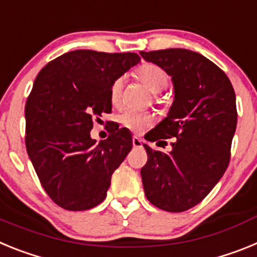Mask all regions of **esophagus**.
Here are the masks:
<instances>
[{
	"label": "esophagus",
	"mask_w": 257,
	"mask_h": 257,
	"mask_svg": "<svg viewBox=\"0 0 257 257\" xmlns=\"http://www.w3.org/2000/svg\"><path fill=\"white\" fill-rule=\"evenodd\" d=\"M143 139H140V138H138V136H134L133 138V145L135 147V148H142L143 147Z\"/></svg>",
	"instance_id": "obj_1"
}]
</instances>
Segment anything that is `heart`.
I'll list each match as a JSON object with an SVG mask.
<instances>
[{"mask_svg":"<svg viewBox=\"0 0 257 257\" xmlns=\"http://www.w3.org/2000/svg\"><path fill=\"white\" fill-rule=\"evenodd\" d=\"M136 74L139 79L151 90L153 94L163 91L170 82L169 73L160 65L153 63H145L138 68ZM122 87H123V77H118L109 87V99L113 105H118L121 101ZM119 122L127 130L140 134L154 123V117L148 112H135V110H124L118 117Z\"/></svg>","mask_w":257,"mask_h":257,"instance_id":"b5f03b06","label":"heart"}]
</instances>
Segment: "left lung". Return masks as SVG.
Returning a JSON list of instances; mask_svg holds the SVG:
<instances>
[{
	"instance_id": "left-lung-1",
	"label": "left lung",
	"mask_w": 257,
	"mask_h": 257,
	"mask_svg": "<svg viewBox=\"0 0 257 257\" xmlns=\"http://www.w3.org/2000/svg\"><path fill=\"white\" fill-rule=\"evenodd\" d=\"M140 55L162 67L175 88L169 114L148 140L176 138L169 154L144 144L148 161L140 171L143 187L152 205L183 212L203 201L228 169L237 126L234 88L228 76L198 52L166 49Z\"/></svg>"
}]
</instances>
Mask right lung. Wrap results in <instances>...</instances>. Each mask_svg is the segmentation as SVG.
<instances>
[{"label":"right lung","mask_w":257,"mask_h":257,"mask_svg":"<svg viewBox=\"0 0 257 257\" xmlns=\"http://www.w3.org/2000/svg\"><path fill=\"white\" fill-rule=\"evenodd\" d=\"M140 56L74 50L47 63L26 103V147L40 183L56 205L85 211L105 199L110 179L133 148L126 128L91 139L92 121L112 112L109 87Z\"/></svg>","instance_id":"right-lung-1"}]
</instances>
